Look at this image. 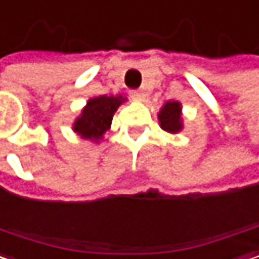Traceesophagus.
Returning <instances> with one entry per match:
<instances>
[{
	"label": "esophagus",
	"mask_w": 259,
	"mask_h": 259,
	"mask_svg": "<svg viewBox=\"0 0 259 259\" xmlns=\"http://www.w3.org/2000/svg\"><path fill=\"white\" fill-rule=\"evenodd\" d=\"M130 97L133 98V100H139V101H142V100H145L146 94L143 91H140V89H133V91H130Z\"/></svg>",
	"instance_id": "34e87169"
}]
</instances>
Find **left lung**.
<instances>
[{"label": "left lung", "mask_w": 259, "mask_h": 259, "mask_svg": "<svg viewBox=\"0 0 259 259\" xmlns=\"http://www.w3.org/2000/svg\"><path fill=\"white\" fill-rule=\"evenodd\" d=\"M161 128L167 133L176 134L182 130V119H180V104L178 101H168L161 109L158 114Z\"/></svg>", "instance_id": "left-lung-1"}]
</instances>
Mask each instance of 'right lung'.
<instances>
[{"mask_svg":"<svg viewBox=\"0 0 259 259\" xmlns=\"http://www.w3.org/2000/svg\"><path fill=\"white\" fill-rule=\"evenodd\" d=\"M123 103L122 97H107L101 95L88 101L81 116L74 123V131L83 139L100 140L103 134L110 128L116 109Z\"/></svg>","mask_w":259,"mask_h":259,"instance_id":"right-lung-1","label":"right lung"}]
</instances>
